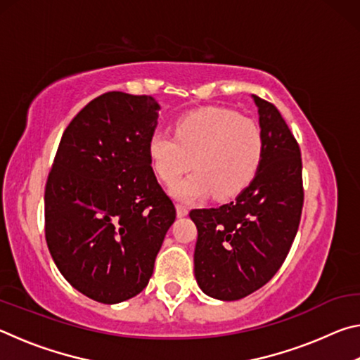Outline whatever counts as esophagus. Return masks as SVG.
I'll return each instance as SVG.
<instances>
[{
    "mask_svg": "<svg viewBox=\"0 0 360 360\" xmlns=\"http://www.w3.org/2000/svg\"><path fill=\"white\" fill-rule=\"evenodd\" d=\"M176 214H178V217H184L188 214V210L182 205H176Z\"/></svg>",
    "mask_w": 360,
    "mask_h": 360,
    "instance_id": "obj_1",
    "label": "esophagus"
}]
</instances>
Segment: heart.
Returning <instances> with one entry per match:
<instances>
[{
  "mask_svg": "<svg viewBox=\"0 0 360 360\" xmlns=\"http://www.w3.org/2000/svg\"><path fill=\"white\" fill-rule=\"evenodd\" d=\"M152 168L163 182H174L188 168L191 176L172 187L184 202L240 193L257 173L264 155V133L254 119L229 109L206 108L187 114L176 124L174 135L152 133L148 143Z\"/></svg>",
  "mask_w": 360,
  "mask_h": 360,
  "instance_id": "obj_1",
  "label": "heart"
}]
</instances>
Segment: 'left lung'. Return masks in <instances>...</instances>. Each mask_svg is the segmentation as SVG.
I'll list each match as a JSON object with an SVG mask.
<instances>
[{
	"label": "left lung",
	"mask_w": 360,
	"mask_h": 360,
	"mask_svg": "<svg viewBox=\"0 0 360 360\" xmlns=\"http://www.w3.org/2000/svg\"><path fill=\"white\" fill-rule=\"evenodd\" d=\"M264 133L257 173L233 202L192 210L195 279L206 295L231 302L276 275L289 254L303 206L300 148L275 105L252 95Z\"/></svg>",
	"instance_id": "8db88e82"
}]
</instances>
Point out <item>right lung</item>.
<instances>
[{"mask_svg":"<svg viewBox=\"0 0 360 360\" xmlns=\"http://www.w3.org/2000/svg\"><path fill=\"white\" fill-rule=\"evenodd\" d=\"M158 103L108 92L70 122L49 173V251L63 278L100 303L138 295L176 219L150 167Z\"/></svg>","mask_w":360,"mask_h":360,"instance_id":"add662e5","label":"right lung"}]
</instances>
